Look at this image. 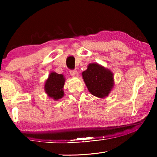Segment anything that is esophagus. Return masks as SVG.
I'll return each instance as SVG.
<instances>
[{
  "label": "esophagus",
  "instance_id": "1",
  "mask_svg": "<svg viewBox=\"0 0 157 157\" xmlns=\"http://www.w3.org/2000/svg\"><path fill=\"white\" fill-rule=\"evenodd\" d=\"M69 72H70V74L73 77H75V78H76V77L78 76V71H75V70H71L70 71H69Z\"/></svg>",
  "mask_w": 157,
  "mask_h": 157
}]
</instances>
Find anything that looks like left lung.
Masks as SVG:
<instances>
[{
	"label": "left lung",
	"instance_id": "left-lung-1",
	"mask_svg": "<svg viewBox=\"0 0 157 157\" xmlns=\"http://www.w3.org/2000/svg\"><path fill=\"white\" fill-rule=\"evenodd\" d=\"M82 77L89 91L96 97L107 96L113 88V73L98 63H90Z\"/></svg>",
	"mask_w": 157,
	"mask_h": 157
}]
</instances>
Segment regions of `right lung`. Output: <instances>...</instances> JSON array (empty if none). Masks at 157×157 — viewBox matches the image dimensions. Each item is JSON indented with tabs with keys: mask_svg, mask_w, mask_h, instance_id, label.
Returning <instances> with one entry per match:
<instances>
[{
	"mask_svg": "<svg viewBox=\"0 0 157 157\" xmlns=\"http://www.w3.org/2000/svg\"><path fill=\"white\" fill-rule=\"evenodd\" d=\"M64 82L65 79L63 75L52 72L49 75L45 84V91L48 96L54 100L60 99L63 95V87Z\"/></svg>",
	"mask_w": 157,
	"mask_h": 157,
	"instance_id": "add662e5",
	"label": "right lung"
}]
</instances>
